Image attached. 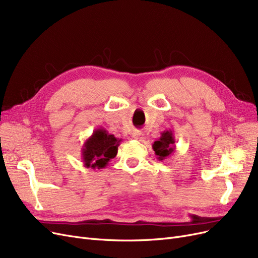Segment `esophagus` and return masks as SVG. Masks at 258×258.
Segmentation results:
<instances>
[{
    "label": "esophagus",
    "instance_id": "1",
    "mask_svg": "<svg viewBox=\"0 0 258 258\" xmlns=\"http://www.w3.org/2000/svg\"><path fill=\"white\" fill-rule=\"evenodd\" d=\"M141 136H143L141 132H134V133H133V137L136 138V139H140Z\"/></svg>",
    "mask_w": 258,
    "mask_h": 258
}]
</instances>
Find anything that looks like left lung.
<instances>
[{"label": "left lung", "mask_w": 258, "mask_h": 258, "mask_svg": "<svg viewBox=\"0 0 258 258\" xmlns=\"http://www.w3.org/2000/svg\"><path fill=\"white\" fill-rule=\"evenodd\" d=\"M174 143H176V140H174L171 130H165L162 132L160 138L155 140L152 145L156 159L159 161H164L170 157L171 154L176 151Z\"/></svg>", "instance_id": "1"}]
</instances>
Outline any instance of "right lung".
<instances>
[{
    "label": "right lung",
    "mask_w": 258,
    "mask_h": 258,
    "mask_svg": "<svg viewBox=\"0 0 258 258\" xmlns=\"http://www.w3.org/2000/svg\"><path fill=\"white\" fill-rule=\"evenodd\" d=\"M122 139L109 134L104 127L93 131L81 149V157L87 168H105L111 159L117 155Z\"/></svg>",
    "instance_id": "right-lung-1"
}]
</instances>
